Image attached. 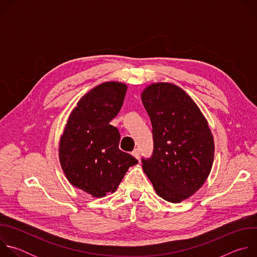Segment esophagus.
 I'll return each mask as SVG.
<instances>
[{
    "label": "esophagus",
    "instance_id": "1",
    "mask_svg": "<svg viewBox=\"0 0 257 257\" xmlns=\"http://www.w3.org/2000/svg\"><path fill=\"white\" fill-rule=\"evenodd\" d=\"M132 156H133L135 159L139 160V158H140V152H139V150H138V149H135V150L132 152Z\"/></svg>",
    "mask_w": 257,
    "mask_h": 257
}]
</instances>
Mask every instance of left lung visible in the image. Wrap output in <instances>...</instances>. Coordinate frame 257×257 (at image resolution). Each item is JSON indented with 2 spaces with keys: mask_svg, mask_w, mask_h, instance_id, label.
Instances as JSON below:
<instances>
[{
  "mask_svg": "<svg viewBox=\"0 0 257 257\" xmlns=\"http://www.w3.org/2000/svg\"><path fill=\"white\" fill-rule=\"evenodd\" d=\"M141 99L154 135V154L142 159V169L160 197L179 203L206 181L214 158L213 136L197 104L179 86L152 83Z\"/></svg>",
  "mask_w": 257,
  "mask_h": 257,
  "instance_id": "obj_1",
  "label": "left lung"
}]
</instances>
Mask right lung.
<instances>
[{
	"label": "right lung",
	"instance_id": "1",
	"mask_svg": "<svg viewBox=\"0 0 257 257\" xmlns=\"http://www.w3.org/2000/svg\"><path fill=\"white\" fill-rule=\"evenodd\" d=\"M127 85L103 82L85 93L71 112L60 138L59 160L73 186L100 198L117 190L138 162L119 150V130L109 124L120 112Z\"/></svg>",
	"mask_w": 257,
	"mask_h": 257
}]
</instances>
